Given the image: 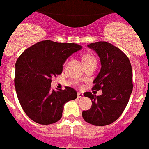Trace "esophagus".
Returning a JSON list of instances; mask_svg holds the SVG:
<instances>
[{
    "label": "esophagus",
    "mask_w": 149,
    "mask_h": 149,
    "mask_svg": "<svg viewBox=\"0 0 149 149\" xmlns=\"http://www.w3.org/2000/svg\"><path fill=\"white\" fill-rule=\"evenodd\" d=\"M84 97V95L82 93H80V92H78V98H82V97Z\"/></svg>",
    "instance_id": "1"
}]
</instances>
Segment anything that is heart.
Segmentation results:
<instances>
[{
    "label": "heart",
    "instance_id": "obj_1",
    "mask_svg": "<svg viewBox=\"0 0 149 149\" xmlns=\"http://www.w3.org/2000/svg\"><path fill=\"white\" fill-rule=\"evenodd\" d=\"M82 59H83V61H84V65H88V64H90V63L94 62V61H96L95 57L90 54H84V55H83V57H82Z\"/></svg>",
    "mask_w": 149,
    "mask_h": 149
}]
</instances>
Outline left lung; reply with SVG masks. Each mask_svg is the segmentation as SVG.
I'll list each match as a JSON object with an SVG mask.
<instances>
[{
    "label": "left lung",
    "mask_w": 149,
    "mask_h": 149,
    "mask_svg": "<svg viewBox=\"0 0 149 149\" xmlns=\"http://www.w3.org/2000/svg\"><path fill=\"white\" fill-rule=\"evenodd\" d=\"M88 47L97 53L102 65L92 90L102 92L97 96L84 94L92 104L89 110L83 111L82 117L94 125H108L121 116L129 101L133 88L132 65L125 54L110 43H91Z\"/></svg>",
    "instance_id": "1"
}]
</instances>
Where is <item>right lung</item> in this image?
Wrapping results in <instances>:
<instances>
[{"instance_id":"obj_1","label":"right lung","mask_w":149,"mask_h":149,"mask_svg":"<svg viewBox=\"0 0 149 149\" xmlns=\"http://www.w3.org/2000/svg\"><path fill=\"white\" fill-rule=\"evenodd\" d=\"M81 48L74 43L46 40L28 47L17 58L15 89L24 111L32 121L41 125L55 123L62 116L65 103L77 98L72 88L56 91L51 88V83L52 77L61 74L66 59Z\"/></svg>"}]
</instances>
